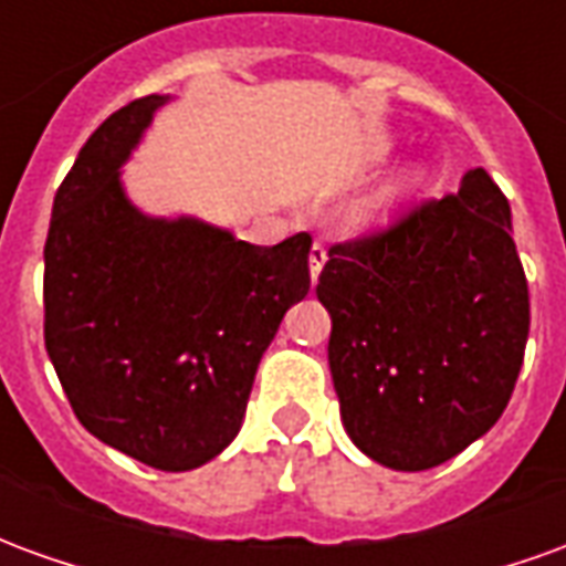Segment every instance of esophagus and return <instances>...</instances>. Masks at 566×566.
<instances>
[{"instance_id": "esophagus-1", "label": "esophagus", "mask_w": 566, "mask_h": 566, "mask_svg": "<svg viewBox=\"0 0 566 566\" xmlns=\"http://www.w3.org/2000/svg\"><path fill=\"white\" fill-rule=\"evenodd\" d=\"M324 260H327V245L324 242H315L312 251H308V270H312V282L318 279L321 270H324Z\"/></svg>"}]
</instances>
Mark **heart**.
<instances>
[{"label": "heart", "mask_w": 566, "mask_h": 566, "mask_svg": "<svg viewBox=\"0 0 566 566\" xmlns=\"http://www.w3.org/2000/svg\"><path fill=\"white\" fill-rule=\"evenodd\" d=\"M385 197H391V193H385Z\"/></svg>", "instance_id": "obj_1"}]
</instances>
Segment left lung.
<instances>
[{"label":"left lung","mask_w":566,"mask_h":566,"mask_svg":"<svg viewBox=\"0 0 566 566\" xmlns=\"http://www.w3.org/2000/svg\"><path fill=\"white\" fill-rule=\"evenodd\" d=\"M510 202L485 169L327 251L333 388L348 437L391 470H430L497 424L531 296Z\"/></svg>","instance_id":"left-lung-1"}]
</instances>
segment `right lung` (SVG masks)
Masks as SVG:
<instances>
[{
    "label": "right lung",
    "instance_id": "1",
    "mask_svg": "<svg viewBox=\"0 0 566 566\" xmlns=\"http://www.w3.org/2000/svg\"><path fill=\"white\" fill-rule=\"evenodd\" d=\"M163 103L154 93L105 117L56 187L44 348L93 437L181 473L239 433L260 357L308 294L312 235L263 248L190 218H145L117 166Z\"/></svg>",
    "mask_w": 566,
    "mask_h": 566
}]
</instances>
